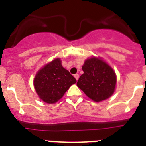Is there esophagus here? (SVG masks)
Instances as JSON below:
<instances>
[{
	"label": "esophagus",
	"mask_w": 146,
	"mask_h": 146,
	"mask_svg": "<svg viewBox=\"0 0 146 146\" xmlns=\"http://www.w3.org/2000/svg\"><path fill=\"white\" fill-rule=\"evenodd\" d=\"M79 76H79V74H78V73H76V74H75V75H74V77L76 78V80H79Z\"/></svg>",
	"instance_id": "esophagus-1"
}]
</instances>
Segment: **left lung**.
<instances>
[{"instance_id": "8db88e82", "label": "left lung", "mask_w": 146, "mask_h": 146, "mask_svg": "<svg viewBox=\"0 0 146 146\" xmlns=\"http://www.w3.org/2000/svg\"><path fill=\"white\" fill-rule=\"evenodd\" d=\"M82 69L84 73L76 85L89 98L98 102L113 95L117 76L108 64L100 58L92 57L85 61Z\"/></svg>"}]
</instances>
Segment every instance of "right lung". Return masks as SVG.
<instances>
[{
    "label": "right lung",
    "instance_id": "add662e5",
    "mask_svg": "<svg viewBox=\"0 0 146 146\" xmlns=\"http://www.w3.org/2000/svg\"><path fill=\"white\" fill-rule=\"evenodd\" d=\"M76 80L62 66L61 60L56 58L40 70L34 79L38 96L48 104L57 102Z\"/></svg>",
    "mask_w": 146,
    "mask_h": 146
}]
</instances>
